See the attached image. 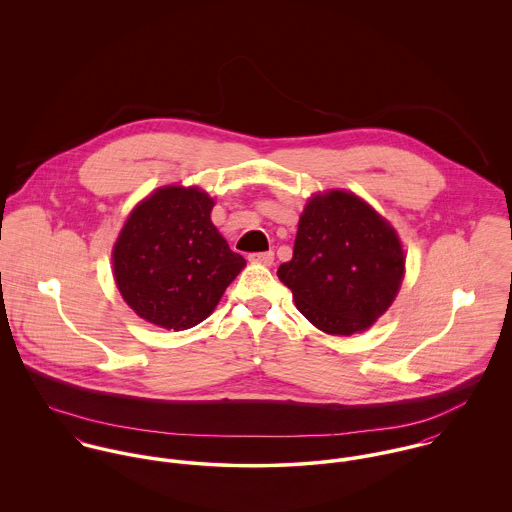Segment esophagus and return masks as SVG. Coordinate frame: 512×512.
<instances>
[{"label": "esophagus", "mask_w": 512, "mask_h": 512, "mask_svg": "<svg viewBox=\"0 0 512 512\" xmlns=\"http://www.w3.org/2000/svg\"><path fill=\"white\" fill-rule=\"evenodd\" d=\"M250 262L254 264H264V266H272L274 264V252L268 250V252H254L248 256Z\"/></svg>", "instance_id": "34e87169"}]
</instances>
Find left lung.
<instances>
[{
	"label": "left lung",
	"instance_id": "left-lung-1",
	"mask_svg": "<svg viewBox=\"0 0 512 512\" xmlns=\"http://www.w3.org/2000/svg\"><path fill=\"white\" fill-rule=\"evenodd\" d=\"M406 256L396 230L368 203L347 191L307 201L293 258L278 278L297 309L329 335L368 329L394 301Z\"/></svg>",
	"mask_w": 512,
	"mask_h": 512
}]
</instances>
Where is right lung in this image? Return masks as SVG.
<instances>
[{"instance_id":"obj_1","label":"right lung","mask_w":512,"mask_h":512,"mask_svg":"<svg viewBox=\"0 0 512 512\" xmlns=\"http://www.w3.org/2000/svg\"><path fill=\"white\" fill-rule=\"evenodd\" d=\"M213 205L199 187L167 185L130 213L112 264L118 290L142 319L173 331L199 325L246 266L213 224Z\"/></svg>"}]
</instances>
